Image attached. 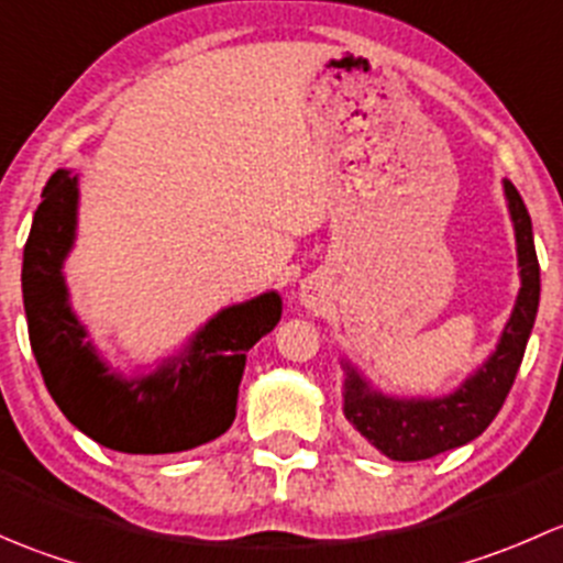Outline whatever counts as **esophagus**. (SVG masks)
<instances>
[{
	"mask_svg": "<svg viewBox=\"0 0 563 563\" xmlns=\"http://www.w3.org/2000/svg\"><path fill=\"white\" fill-rule=\"evenodd\" d=\"M299 299H302L305 308H310V310L321 308V302H323L321 286H318V283H313V280H305L302 291H299Z\"/></svg>",
	"mask_w": 563,
	"mask_h": 563,
	"instance_id": "obj_1",
	"label": "esophagus"
}]
</instances>
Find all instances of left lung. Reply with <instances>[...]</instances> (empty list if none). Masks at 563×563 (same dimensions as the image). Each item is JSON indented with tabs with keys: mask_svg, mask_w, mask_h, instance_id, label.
<instances>
[{
	"mask_svg": "<svg viewBox=\"0 0 563 563\" xmlns=\"http://www.w3.org/2000/svg\"><path fill=\"white\" fill-rule=\"evenodd\" d=\"M509 218L515 225L520 291L496 351L450 395L395 397L376 389L349 360H343V413L389 460H428L468 444L496 419L523 362L528 334L539 310V261L528 209L518 187L504 179Z\"/></svg>",
	"mask_w": 563,
	"mask_h": 563,
	"instance_id": "8db88e82",
	"label": "left lung"
}]
</instances>
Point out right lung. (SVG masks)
<instances>
[{
	"mask_svg": "<svg viewBox=\"0 0 563 563\" xmlns=\"http://www.w3.org/2000/svg\"><path fill=\"white\" fill-rule=\"evenodd\" d=\"M76 225L78 176L59 168L43 190L21 269L32 354L59 411L84 435L128 455H172L223 435L236 417L247 351L280 321V294L229 305L155 371L124 378L70 308L62 266Z\"/></svg>",
	"mask_w": 563,
	"mask_h": 563,
	"instance_id": "obj_1",
	"label": "right lung"
}]
</instances>
